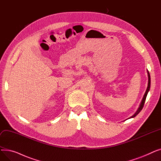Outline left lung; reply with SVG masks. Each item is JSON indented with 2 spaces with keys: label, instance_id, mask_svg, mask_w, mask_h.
Returning a JSON list of instances; mask_svg holds the SVG:
<instances>
[{
  "label": "left lung",
  "instance_id": "1",
  "mask_svg": "<svg viewBox=\"0 0 161 161\" xmlns=\"http://www.w3.org/2000/svg\"><path fill=\"white\" fill-rule=\"evenodd\" d=\"M147 75H148V84H147V89L146 91L145 94H144V95H143V98H142V100L141 101L140 104L139 106V108L137 109V111L135 112V114L132 116H131L130 118H133L134 117H136L141 112V110H142L143 107V105H144L145 101H146V97H147L148 92H149V91L150 89V86H151V78H150V74H149V72L148 70H147Z\"/></svg>",
  "mask_w": 161,
  "mask_h": 161
}]
</instances>
